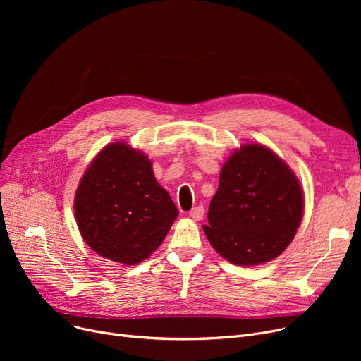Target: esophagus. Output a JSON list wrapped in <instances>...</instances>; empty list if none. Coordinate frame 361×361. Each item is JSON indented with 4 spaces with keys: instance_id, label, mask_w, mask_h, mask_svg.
Here are the masks:
<instances>
[{
    "instance_id": "34e87169",
    "label": "esophagus",
    "mask_w": 361,
    "mask_h": 361,
    "mask_svg": "<svg viewBox=\"0 0 361 361\" xmlns=\"http://www.w3.org/2000/svg\"><path fill=\"white\" fill-rule=\"evenodd\" d=\"M188 215H190L195 221H200L202 218H203V215H204V209H203V206H196V207H193V209L188 212Z\"/></svg>"
}]
</instances>
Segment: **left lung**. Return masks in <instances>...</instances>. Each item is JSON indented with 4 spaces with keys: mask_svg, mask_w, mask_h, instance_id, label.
Returning a JSON list of instances; mask_svg holds the SVG:
<instances>
[{
    "mask_svg": "<svg viewBox=\"0 0 361 361\" xmlns=\"http://www.w3.org/2000/svg\"><path fill=\"white\" fill-rule=\"evenodd\" d=\"M302 207V190L291 168L267 146L247 143L222 165L203 231L226 260L260 264L288 247Z\"/></svg>",
    "mask_w": 361,
    "mask_h": 361,
    "instance_id": "1",
    "label": "left lung"
}]
</instances>
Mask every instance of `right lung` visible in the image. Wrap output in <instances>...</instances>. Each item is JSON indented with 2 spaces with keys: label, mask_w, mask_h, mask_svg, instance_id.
<instances>
[{
  "label": "right lung",
  "mask_w": 361,
  "mask_h": 361,
  "mask_svg": "<svg viewBox=\"0 0 361 361\" xmlns=\"http://www.w3.org/2000/svg\"><path fill=\"white\" fill-rule=\"evenodd\" d=\"M74 214L94 253L136 264L162 244L178 209L158 184L143 152L116 142L87 166L75 190Z\"/></svg>",
  "instance_id": "right-lung-1"
}]
</instances>
